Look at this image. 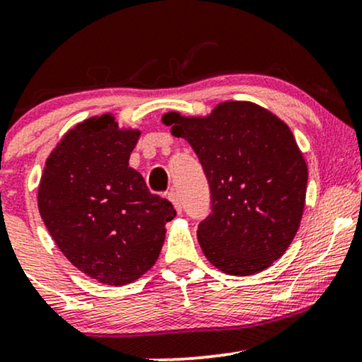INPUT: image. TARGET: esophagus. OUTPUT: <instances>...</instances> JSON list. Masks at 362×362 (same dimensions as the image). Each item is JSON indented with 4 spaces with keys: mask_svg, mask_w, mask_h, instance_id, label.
<instances>
[{
    "mask_svg": "<svg viewBox=\"0 0 362 362\" xmlns=\"http://www.w3.org/2000/svg\"><path fill=\"white\" fill-rule=\"evenodd\" d=\"M167 197H168V201L173 204V207L177 209V213L180 214L182 213V202H180V195L177 194V190H173V189L170 190V192L167 194Z\"/></svg>",
    "mask_w": 362,
    "mask_h": 362,
    "instance_id": "34e87169",
    "label": "esophagus"
}]
</instances>
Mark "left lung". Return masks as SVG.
<instances>
[{
	"instance_id": "left-lung-1",
	"label": "left lung",
	"mask_w": 362,
	"mask_h": 362,
	"mask_svg": "<svg viewBox=\"0 0 362 362\" xmlns=\"http://www.w3.org/2000/svg\"><path fill=\"white\" fill-rule=\"evenodd\" d=\"M187 139L211 189V214L199 224L206 259L231 276L271 267L296 236L308 168L288 124L252 102H223L206 117L163 115Z\"/></svg>"
}]
</instances>
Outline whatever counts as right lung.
I'll list each match as a JSON object with an SVG mask.
<instances>
[{
	"instance_id": "1",
	"label": "right lung",
	"mask_w": 362,
	"mask_h": 362,
	"mask_svg": "<svg viewBox=\"0 0 362 362\" xmlns=\"http://www.w3.org/2000/svg\"><path fill=\"white\" fill-rule=\"evenodd\" d=\"M141 132L103 114L69 129L45 161L39 211L59 250L102 284L126 286L155 265L172 202L129 167Z\"/></svg>"
}]
</instances>
